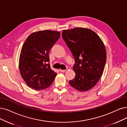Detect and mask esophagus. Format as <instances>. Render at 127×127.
Returning a JSON list of instances; mask_svg holds the SVG:
<instances>
[{"label":"esophagus","mask_w":127,"mask_h":127,"mask_svg":"<svg viewBox=\"0 0 127 127\" xmlns=\"http://www.w3.org/2000/svg\"><path fill=\"white\" fill-rule=\"evenodd\" d=\"M59 71H60V72H64L66 71V70H62V69H59Z\"/></svg>","instance_id":"34e87169"}]
</instances>
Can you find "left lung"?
I'll return each mask as SVG.
<instances>
[{
    "mask_svg": "<svg viewBox=\"0 0 127 127\" xmlns=\"http://www.w3.org/2000/svg\"><path fill=\"white\" fill-rule=\"evenodd\" d=\"M62 37L75 60V77L69 84L79 91L91 90L104 71L106 51L103 41L92 30L82 28L64 30Z\"/></svg>",
    "mask_w": 127,
    "mask_h": 127,
    "instance_id": "8db88e82",
    "label": "left lung"
}]
</instances>
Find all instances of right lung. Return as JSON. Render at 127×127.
<instances>
[{"label": "right lung", "mask_w": 127, "mask_h": 127, "mask_svg": "<svg viewBox=\"0 0 127 127\" xmlns=\"http://www.w3.org/2000/svg\"><path fill=\"white\" fill-rule=\"evenodd\" d=\"M59 32H34L25 40L20 55L19 70L27 85L40 90L52 84L57 73L50 68L49 52L60 36Z\"/></svg>", "instance_id": "right-lung-1"}]
</instances>
